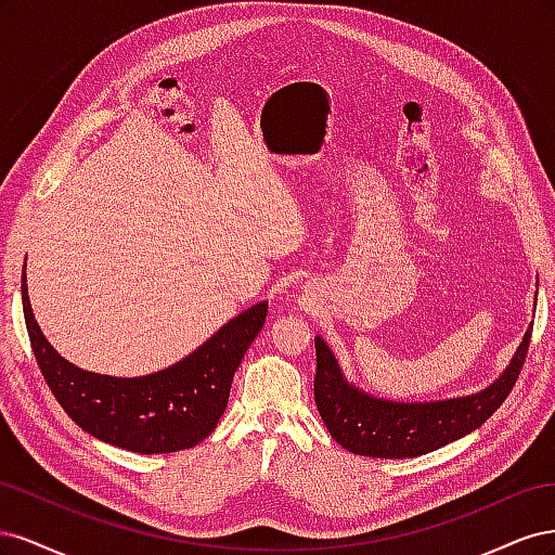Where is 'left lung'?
I'll list each match as a JSON object with an SVG mask.
<instances>
[{"mask_svg":"<svg viewBox=\"0 0 555 555\" xmlns=\"http://www.w3.org/2000/svg\"><path fill=\"white\" fill-rule=\"evenodd\" d=\"M530 335L532 324L505 373L483 391L433 402H396L357 389L345 379L328 345L314 338V402L319 416L324 418L331 438L359 456H422L477 430L505 402L526 363Z\"/></svg>","mask_w":555,"mask_h":555,"instance_id":"8db88e82","label":"left lung"}]
</instances>
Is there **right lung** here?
<instances>
[{
  "label": "right lung",
  "mask_w": 555,
  "mask_h": 555,
  "mask_svg": "<svg viewBox=\"0 0 555 555\" xmlns=\"http://www.w3.org/2000/svg\"><path fill=\"white\" fill-rule=\"evenodd\" d=\"M23 268V312L50 391L74 422L102 442L139 453H171L206 440L227 410L233 375L266 324L268 304L233 317L190 357L143 377L76 367L50 347L31 314Z\"/></svg>",
  "instance_id": "right-lung-1"
}]
</instances>
